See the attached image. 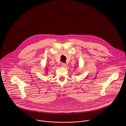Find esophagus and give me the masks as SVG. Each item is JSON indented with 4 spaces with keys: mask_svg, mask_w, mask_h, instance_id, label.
I'll return each instance as SVG.
<instances>
[{
    "mask_svg": "<svg viewBox=\"0 0 126 126\" xmlns=\"http://www.w3.org/2000/svg\"><path fill=\"white\" fill-rule=\"evenodd\" d=\"M61 66H62V67H63V68H65V67H66V64L65 63H62V64H61Z\"/></svg>",
    "mask_w": 126,
    "mask_h": 126,
    "instance_id": "esophagus-1",
    "label": "esophagus"
}]
</instances>
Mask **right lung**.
I'll return each mask as SVG.
<instances>
[{
    "mask_svg": "<svg viewBox=\"0 0 126 126\" xmlns=\"http://www.w3.org/2000/svg\"><path fill=\"white\" fill-rule=\"evenodd\" d=\"M46 68V71H48V70H47V68Z\"/></svg>",
    "mask_w": 126,
    "mask_h": 126,
    "instance_id": "right-lung-1",
    "label": "right lung"
}]
</instances>
